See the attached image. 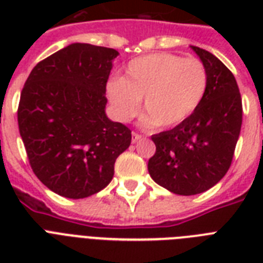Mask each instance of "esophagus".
<instances>
[{
    "mask_svg": "<svg viewBox=\"0 0 263 263\" xmlns=\"http://www.w3.org/2000/svg\"><path fill=\"white\" fill-rule=\"evenodd\" d=\"M140 139H142V135L136 134V132H132V143H136V142H139Z\"/></svg>",
    "mask_w": 263,
    "mask_h": 263,
    "instance_id": "34e87169",
    "label": "esophagus"
}]
</instances>
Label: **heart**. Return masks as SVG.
<instances>
[{"label": "heart", "instance_id": "heart-1", "mask_svg": "<svg viewBox=\"0 0 263 263\" xmlns=\"http://www.w3.org/2000/svg\"><path fill=\"white\" fill-rule=\"evenodd\" d=\"M208 86V69L202 61L156 53L129 61L123 78L107 83L106 95L121 123L135 117L143 98L144 127L169 128L183 123L199 107Z\"/></svg>", "mask_w": 263, "mask_h": 263}]
</instances>
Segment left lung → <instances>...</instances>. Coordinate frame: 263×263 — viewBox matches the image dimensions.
Listing matches in <instances>:
<instances>
[{"instance_id": "left-lung-1", "label": "left lung", "mask_w": 263, "mask_h": 263, "mask_svg": "<svg viewBox=\"0 0 263 263\" xmlns=\"http://www.w3.org/2000/svg\"><path fill=\"white\" fill-rule=\"evenodd\" d=\"M191 49L208 69L206 95L187 120L152 136L156 154L147 165L157 184L185 196L208 191L228 172L243 117L232 72L208 50Z\"/></svg>"}]
</instances>
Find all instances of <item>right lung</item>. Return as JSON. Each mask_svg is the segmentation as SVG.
<instances>
[{"label": "right lung", "instance_id": "obj_1", "mask_svg": "<svg viewBox=\"0 0 263 263\" xmlns=\"http://www.w3.org/2000/svg\"><path fill=\"white\" fill-rule=\"evenodd\" d=\"M119 51L72 43L31 71L18 131L35 176L55 194L82 199L106 187L131 131L107 119L106 83Z\"/></svg>", "mask_w": 263, "mask_h": 263}]
</instances>
